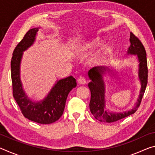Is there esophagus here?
<instances>
[{
	"label": "esophagus",
	"mask_w": 155,
	"mask_h": 155,
	"mask_svg": "<svg viewBox=\"0 0 155 155\" xmlns=\"http://www.w3.org/2000/svg\"><path fill=\"white\" fill-rule=\"evenodd\" d=\"M78 83L81 84V85H84V84L86 83V80H85V78L83 77H78Z\"/></svg>",
	"instance_id": "1"
}]
</instances>
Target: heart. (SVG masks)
I'll use <instances>...</instances> for the list:
<instances>
[{
    "mask_svg": "<svg viewBox=\"0 0 155 155\" xmlns=\"http://www.w3.org/2000/svg\"><path fill=\"white\" fill-rule=\"evenodd\" d=\"M101 43V41L99 39H95V40H93L88 44H86L81 50H82V51H90V50H92L96 48ZM108 47L103 46L98 52H96V53L95 54H94L92 57H91V63L95 65H100L103 64V62L104 61V59H105V57L107 53H108Z\"/></svg>",
    "mask_w": 155,
    "mask_h": 155,
    "instance_id": "obj_1",
    "label": "heart"
}]
</instances>
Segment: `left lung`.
I'll return each instance as SVG.
<instances>
[{
	"instance_id": "8db88e82",
	"label": "left lung",
	"mask_w": 155,
	"mask_h": 155,
	"mask_svg": "<svg viewBox=\"0 0 155 155\" xmlns=\"http://www.w3.org/2000/svg\"><path fill=\"white\" fill-rule=\"evenodd\" d=\"M129 40L130 45L128 48L127 54L135 55L137 57L139 62L138 78L140 81L141 89L137 102L133 108L128 111L114 112L107 109L106 107L105 82L104 80V75L113 74L114 71L107 66H97L91 68L88 72V77L91 80L88 83V87L91 91L90 109L94 117L100 122L108 123L116 122L133 114L140 106L145 92L148 83V66L146 50L140 40L132 33L130 34Z\"/></svg>"
}]
</instances>
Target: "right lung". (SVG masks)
I'll use <instances>...</instances> for the list:
<instances>
[{"label":"right lung","mask_w":155,"mask_h":155,"mask_svg":"<svg viewBox=\"0 0 155 155\" xmlns=\"http://www.w3.org/2000/svg\"><path fill=\"white\" fill-rule=\"evenodd\" d=\"M38 28H31L15 47L11 61L13 96L26 118L42 124H48L58 120L63 114L68 94L77 86L72 77L57 80L46 96L40 101L28 98L20 79V64L23 52L35 42Z\"/></svg>","instance_id":"1"}]
</instances>
